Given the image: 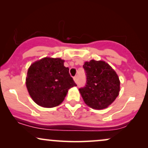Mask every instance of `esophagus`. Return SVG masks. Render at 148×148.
Wrapping results in <instances>:
<instances>
[{
  "label": "esophagus",
  "instance_id": "1",
  "mask_svg": "<svg viewBox=\"0 0 148 148\" xmlns=\"http://www.w3.org/2000/svg\"><path fill=\"white\" fill-rule=\"evenodd\" d=\"M74 81H75L76 83H77V81H78V77H77V76H75L74 77Z\"/></svg>",
  "mask_w": 148,
  "mask_h": 148
}]
</instances>
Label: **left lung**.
I'll return each mask as SVG.
<instances>
[{
	"mask_svg": "<svg viewBox=\"0 0 148 148\" xmlns=\"http://www.w3.org/2000/svg\"><path fill=\"white\" fill-rule=\"evenodd\" d=\"M83 67L86 83L79 92L85 103L95 109L107 108L119 95L120 83L116 72L104 61L92 60Z\"/></svg>",
	"mask_w": 148,
	"mask_h": 148,
	"instance_id": "1",
	"label": "left lung"
}]
</instances>
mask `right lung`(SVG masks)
<instances>
[{
    "mask_svg": "<svg viewBox=\"0 0 148 148\" xmlns=\"http://www.w3.org/2000/svg\"><path fill=\"white\" fill-rule=\"evenodd\" d=\"M26 87L37 104L45 108L58 106L69 88L76 86L60 58H45L30 65L27 73Z\"/></svg>",
    "mask_w": 148,
    "mask_h": 148,
    "instance_id": "right-lung-1",
    "label": "right lung"
}]
</instances>
